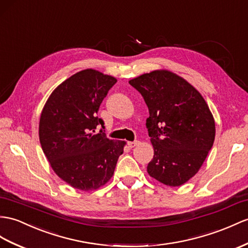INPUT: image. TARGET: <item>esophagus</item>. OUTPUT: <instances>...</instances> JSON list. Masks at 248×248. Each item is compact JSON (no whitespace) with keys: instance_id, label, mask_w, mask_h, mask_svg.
I'll list each match as a JSON object with an SVG mask.
<instances>
[{"instance_id":"34e87169","label":"esophagus","mask_w":248,"mask_h":248,"mask_svg":"<svg viewBox=\"0 0 248 248\" xmlns=\"http://www.w3.org/2000/svg\"><path fill=\"white\" fill-rule=\"evenodd\" d=\"M139 144V141H132V142H128L127 143V145H128V147H130V148H132V147H135V146H137V145Z\"/></svg>"}]
</instances>
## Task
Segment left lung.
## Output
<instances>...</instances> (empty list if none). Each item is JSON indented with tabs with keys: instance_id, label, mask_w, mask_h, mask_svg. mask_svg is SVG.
<instances>
[{
	"instance_id": "8db88e82",
	"label": "left lung",
	"mask_w": 248,
	"mask_h": 248,
	"mask_svg": "<svg viewBox=\"0 0 248 248\" xmlns=\"http://www.w3.org/2000/svg\"><path fill=\"white\" fill-rule=\"evenodd\" d=\"M148 107L146 127L154 146L150 177L180 186L200 170L213 147L215 120L206 102L183 78L155 70L129 81Z\"/></svg>"
}]
</instances>
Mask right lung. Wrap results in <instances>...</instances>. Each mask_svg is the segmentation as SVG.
<instances>
[{
  "instance_id": "right-lung-1",
  "label": "right lung",
  "mask_w": 248,
  "mask_h": 248,
  "mask_svg": "<svg viewBox=\"0 0 248 248\" xmlns=\"http://www.w3.org/2000/svg\"><path fill=\"white\" fill-rule=\"evenodd\" d=\"M116 83L117 78L93 69L77 72L53 90L42 111V149L54 172L74 188L88 191L103 186L123 154L125 142L106 138L104 121L98 117Z\"/></svg>"
}]
</instances>
